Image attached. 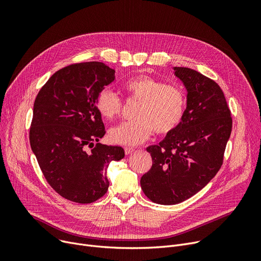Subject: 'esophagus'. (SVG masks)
Instances as JSON below:
<instances>
[{"mask_svg": "<svg viewBox=\"0 0 261 261\" xmlns=\"http://www.w3.org/2000/svg\"><path fill=\"white\" fill-rule=\"evenodd\" d=\"M135 151V149L134 148H131V147H126L125 148V153L128 155V154H131L132 152H134Z\"/></svg>", "mask_w": 261, "mask_h": 261, "instance_id": "obj_1", "label": "esophagus"}]
</instances>
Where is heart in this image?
<instances>
[{"mask_svg":"<svg viewBox=\"0 0 261 261\" xmlns=\"http://www.w3.org/2000/svg\"><path fill=\"white\" fill-rule=\"evenodd\" d=\"M129 98L140 101L135 117L110 129V141L123 146H136L147 141L153 131L158 134L172 132L184 116L186 99L183 91L147 75L128 79L122 85ZM96 108L107 119L119 115L121 101L111 90L102 89L96 97Z\"/></svg>","mask_w":261,"mask_h":261,"instance_id":"obj_1","label":"heart"}]
</instances>
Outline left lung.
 Here are the masks:
<instances>
[{"instance_id":"obj_1","label":"left lung","mask_w":261,"mask_h":261,"mask_svg":"<svg viewBox=\"0 0 261 261\" xmlns=\"http://www.w3.org/2000/svg\"><path fill=\"white\" fill-rule=\"evenodd\" d=\"M173 71L187 91L184 116L159 145L147 147L152 166L141 179L147 198L162 205L181 203L210 183L221 168L232 125L214 80L188 67Z\"/></svg>"}]
</instances>
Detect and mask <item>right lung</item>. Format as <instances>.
Listing matches in <instances>:
<instances>
[{
	"mask_svg": "<svg viewBox=\"0 0 261 261\" xmlns=\"http://www.w3.org/2000/svg\"><path fill=\"white\" fill-rule=\"evenodd\" d=\"M115 79L102 62L65 66L39 91L30 142L41 171L64 199L88 204L108 190L107 169L125 151L118 146L94 144L106 133L96 97Z\"/></svg>",
	"mask_w": 261,
	"mask_h": 261,
	"instance_id": "right-lung-1",
	"label": "right lung"
}]
</instances>
